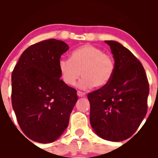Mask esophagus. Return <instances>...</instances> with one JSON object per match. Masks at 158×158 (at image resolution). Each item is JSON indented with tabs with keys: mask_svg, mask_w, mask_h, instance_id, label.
<instances>
[{
	"mask_svg": "<svg viewBox=\"0 0 158 158\" xmlns=\"http://www.w3.org/2000/svg\"><path fill=\"white\" fill-rule=\"evenodd\" d=\"M77 95L79 97H83L85 95V92H80V91H78L77 92Z\"/></svg>",
	"mask_w": 158,
	"mask_h": 158,
	"instance_id": "obj_1",
	"label": "esophagus"
}]
</instances>
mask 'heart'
Here are the masks:
<instances>
[{"mask_svg": "<svg viewBox=\"0 0 158 158\" xmlns=\"http://www.w3.org/2000/svg\"><path fill=\"white\" fill-rule=\"evenodd\" d=\"M115 69L114 60L111 56L104 53L95 46L85 44L73 51L70 60L62 59L59 62L61 78L68 85H73L80 77L81 89H89L95 85L104 88L109 84Z\"/></svg>", "mask_w": 158, "mask_h": 158, "instance_id": "heart-1", "label": "heart"}]
</instances>
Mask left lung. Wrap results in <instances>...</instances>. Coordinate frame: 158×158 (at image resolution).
Here are the masks:
<instances>
[{"label": "left lung", "instance_id": "8db88e82", "mask_svg": "<svg viewBox=\"0 0 158 158\" xmlns=\"http://www.w3.org/2000/svg\"><path fill=\"white\" fill-rule=\"evenodd\" d=\"M105 42L115 69L109 85L88 94L90 124L100 138L122 141L136 131L147 114L149 85L144 67L129 49L117 41Z\"/></svg>", "mask_w": 158, "mask_h": 158}]
</instances>
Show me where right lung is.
Listing matches in <instances>:
<instances>
[{
  "label": "right lung",
  "mask_w": 158,
  "mask_h": 158,
  "mask_svg": "<svg viewBox=\"0 0 158 158\" xmlns=\"http://www.w3.org/2000/svg\"><path fill=\"white\" fill-rule=\"evenodd\" d=\"M69 49L55 39L30 46L11 75L12 106L20 128L36 142L58 139L69 125L78 100L76 90L60 79L59 62Z\"/></svg>",
  "instance_id": "right-lung-1"
}]
</instances>
